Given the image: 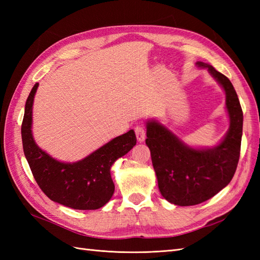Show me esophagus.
Returning <instances> with one entry per match:
<instances>
[{
  "instance_id": "1",
  "label": "esophagus",
  "mask_w": 260,
  "mask_h": 260,
  "mask_svg": "<svg viewBox=\"0 0 260 260\" xmlns=\"http://www.w3.org/2000/svg\"><path fill=\"white\" fill-rule=\"evenodd\" d=\"M135 134H136V137H137V141H139L140 143L144 142L145 136H146L144 127H143V126H136L135 127Z\"/></svg>"
}]
</instances>
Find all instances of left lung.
Here are the masks:
<instances>
[{"mask_svg":"<svg viewBox=\"0 0 260 260\" xmlns=\"http://www.w3.org/2000/svg\"><path fill=\"white\" fill-rule=\"evenodd\" d=\"M222 88L229 118L227 133L212 147L191 146L156 118L146 125V145L162 197L175 206H196L227 186L239 161L244 115L230 80L211 64L197 61Z\"/></svg>","mask_w":260,"mask_h":260,"instance_id":"obj_1","label":"left lung"}]
</instances>
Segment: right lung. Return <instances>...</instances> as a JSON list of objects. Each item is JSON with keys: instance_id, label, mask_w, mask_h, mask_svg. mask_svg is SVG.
<instances>
[{"instance_id": "right-lung-1", "label": "right lung", "mask_w": 260, "mask_h": 260, "mask_svg": "<svg viewBox=\"0 0 260 260\" xmlns=\"http://www.w3.org/2000/svg\"><path fill=\"white\" fill-rule=\"evenodd\" d=\"M39 82L33 86L24 107L22 144L38 185L50 200L75 210H96L112 199L115 185L113 164L136 145L134 129L114 137L89 155L76 162H62L43 151L32 133V110Z\"/></svg>"}]
</instances>
